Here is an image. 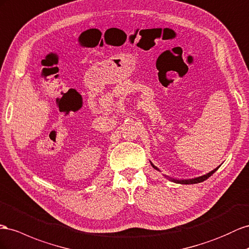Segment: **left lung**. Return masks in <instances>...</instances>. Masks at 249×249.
Segmentation results:
<instances>
[{
  "label": "left lung",
  "mask_w": 249,
  "mask_h": 249,
  "mask_svg": "<svg viewBox=\"0 0 249 249\" xmlns=\"http://www.w3.org/2000/svg\"><path fill=\"white\" fill-rule=\"evenodd\" d=\"M152 165H153L154 169L158 170L157 167H156L155 165H154L153 163H152ZM218 169H219V166L217 167V169H214L213 171H212V172H210L208 174L204 175V176H201V177L195 178V179H190V180H175V179H173V181H174V182H176V183H181V184H194V183H199V182H202V181L206 180L208 177H211L212 175H213L214 172H216Z\"/></svg>",
  "instance_id": "left-lung-1"
}]
</instances>
